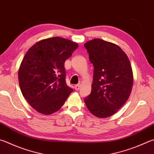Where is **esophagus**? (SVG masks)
Here are the masks:
<instances>
[{"label": "esophagus", "instance_id": "esophagus-1", "mask_svg": "<svg viewBox=\"0 0 154 154\" xmlns=\"http://www.w3.org/2000/svg\"><path fill=\"white\" fill-rule=\"evenodd\" d=\"M75 89L76 91H78V90H79V89H80V88H81V85L80 84H79V85H75Z\"/></svg>", "mask_w": 154, "mask_h": 154}]
</instances>
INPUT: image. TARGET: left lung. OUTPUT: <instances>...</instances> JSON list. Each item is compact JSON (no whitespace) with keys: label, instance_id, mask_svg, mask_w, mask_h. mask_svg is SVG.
I'll return each instance as SVG.
<instances>
[{"label":"left lung","instance_id":"obj_1","mask_svg":"<svg viewBox=\"0 0 154 154\" xmlns=\"http://www.w3.org/2000/svg\"><path fill=\"white\" fill-rule=\"evenodd\" d=\"M84 46L94 67L91 94L84 101L93 115L108 118L128 99L133 85L132 67L127 55L115 44L97 38Z\"/></svg>","mask_w":154,"mask_h":154}]
</instances>
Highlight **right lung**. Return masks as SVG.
Segmentation results:
<instances>
[{"label": "right lung", "mask_w": 154, "mask_h": 154, "mask_svg": "<svg viewBox=\"0 0 154 154\" xmlns=\"http://www.w3.org/2000/svg\"><path fill=\"white\" fill-rule=\"evenodd\" d=\"M79 46L60 37L44 39L27 50L19 66V86L38 112L50 115L63 106L72 89L65 82V62Z\"/></svg>", "instance_id": "add662e5"}]
</instances>
